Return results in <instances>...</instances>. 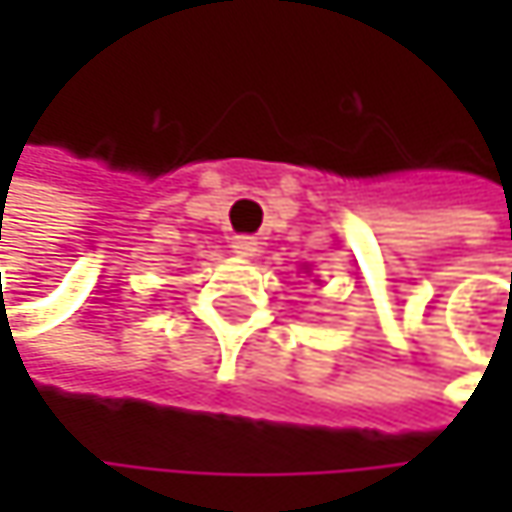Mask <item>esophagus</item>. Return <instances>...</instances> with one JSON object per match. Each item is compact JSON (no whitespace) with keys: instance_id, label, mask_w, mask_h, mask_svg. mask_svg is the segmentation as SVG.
<instances>
[{"instance_id":"esophagus-1","label":"esophagus","mask_w":512,"mask_h":512,"mask_svg":"<svg viewBox=\"0 0 512 512\" xmlns=\"http://www.w3.org/2000/svg\"><path fill=\"white\" fill-rule=\"evenodd\" d=\"M231 249L237 252V255L249 257L257 252V240L255 237H249V234H237V237H231Z\"/></svg>"}]
</instances>
